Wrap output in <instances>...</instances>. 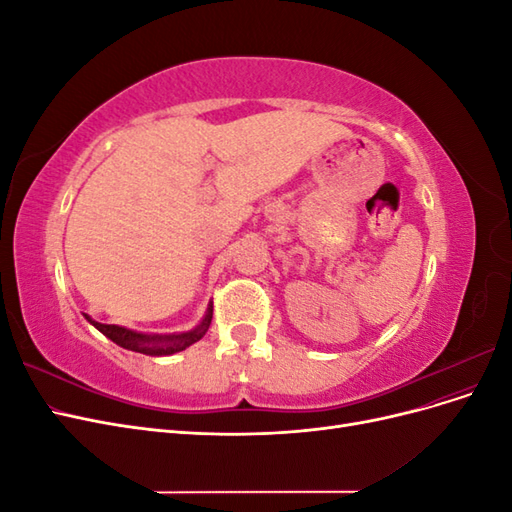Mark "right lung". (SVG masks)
<instances>
[{
  "label": "right lung",
  "instance_id": "1",
  "mask_svg": "<svg viewBox=\"0 0 512 512\" xmlns=\"http://www.w3.org/2000/svg\"><path fill=\"white\" fill-rule=\"evenodd\" d=\"M85 318L89 324H94V327L102 335H106L111 342H115L121 348L149 354V356H168V354H175V352L190 348L192 344L198 342V339H203V335L207 333L209 324H211V318H213V303L207 305V312H205L203 320H200L194 329L183 331V333H143V331L119 327V324H102L87 314H85Z\"/></svg>",
  "mask_w": 512,
  "mask_h": 512
}]
</instances>
